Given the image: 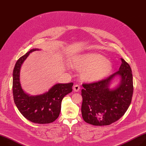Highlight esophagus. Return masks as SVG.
Instances as JSON below:
<instances>
[{
  "label": "esophagus",
  "mask_w": 146,
  "mask_h": 146,
  "mask_svg": "<svg viewBox=\"0 0 146 146\" xmlns=\"http://www.w3.org/2000/svg\"><path fill=\"white\" fill-rule=\"evenodd\" d=\"M80 87L78 84H75L73 86V90L76 92H78L79 91V90H80Z\"/></svg>",
  "instance_id": "esophagus-1"
}]
</instances>
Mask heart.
I'll list each match as a JSON object with an SVG mask.
<instances>
[{
  "label": "heart",
  "mask_w": 146,
  "mask_h": 146,
  "mask_svg": "<svg viewBox=\"0 0 146 146\" xmlns=\"http://www.w3.org/2000/svg\"><path fill=\"white\" fill-rule=\"evenodd\" d=\"M72 66L78 71L83 80L95 82L107 77L112 70V64L109 60L96 53L78 55L73 58Z\"/></svg>",
  "instance_id": "obj_1"
}]
</instances>
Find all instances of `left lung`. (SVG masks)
<instances>
[{"label": "left lung", "instance_id": "left-lung-1", "mask_svg": "<svg viewBox=\"0 0 146 146\" xmlns=\"http://www.w3.org/2000/svg\"><path fill=\"white\" fill-rule=\"evenodd\" d=\"M117 72L98 82L83 84L82 113L84 121L94 126H106L117 121L126 112L133 92V76L129 64L122 58ZM117 76L119 84L109 87Z\"/></svg>", "mask_w": 146, "mask_h": 146}]
</instances>
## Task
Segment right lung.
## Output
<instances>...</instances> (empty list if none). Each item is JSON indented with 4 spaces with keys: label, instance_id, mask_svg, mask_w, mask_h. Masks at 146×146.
<instances>
[{
    "label": "right lung",
    "instance_id": "add662e5",
    "mask_svg": "<svg viewBox=\"0 0 146 146\" xmlns=\"http://www.w3.org/2000/svg\"><path fill=\"white\" fill-rule=\"evenodd\" d=\"M39 50L31 49L16 62L13 73V94L17 108L26 119L34 123L46 124L53 122L58 117L62 99L72 91L73 83L56 84L40 95L30 96L25 93L20 82L21 66L30 53Z\"/></svg>",
    "mask_w": 146,
    "mask_h": 146
}]
</instances>
